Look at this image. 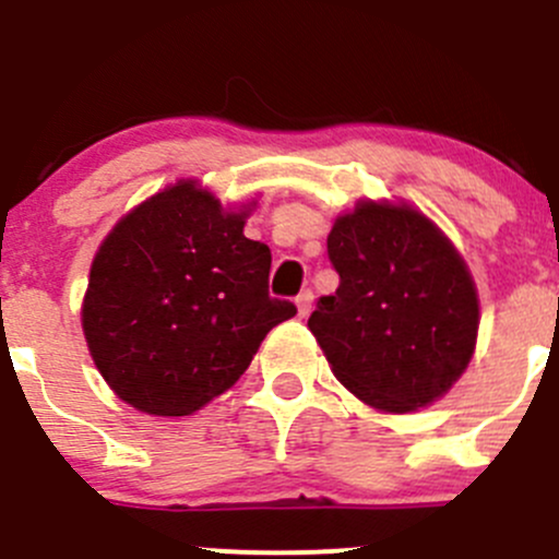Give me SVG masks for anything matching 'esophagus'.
Wrapping results in <instances>:
<instances>
[{
  "mask_svg": "<svg viewBox=\"0 0 559 559\" xmlns=\"http://www.w3.org/2000/svg\"><path fill=\"white\" fill-rule=\"evenodd\" d=\"M295 306H297V316H300V319H306V316L311 313V308H313V292L311 289L300 292V295H297V300H295Z\"/></svg>",
  "mask_w": 559,
  "mask_h": 559,
  "instance_id": "1",
  "label": "esophagus"
}]
</instances>
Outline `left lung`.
I'll list each match as a JSON object with an SVG mask.
<instances>
[{
    "label": "left lung",
    "mask_w": 559,
    "mask_h": 559,
    "mask_svg": "<svg viewBox=\"0 0 559 559\" xmlns=\"http://www.w3.org/2000/svg\"><path fill=\"white\" fill-rule=\"evenodd\" d=\"M341 275L308 319L332 373L384 414L436 403L465 373L478 295L452 240L408 202L359 200L326 235Z\"/></svg>",
    "instance_id": "left-lung-1"
}]
</instances>
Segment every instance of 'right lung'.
Returning <instances> with one entry per match:
<instances>
[{
  "mask_svg": "<svg viewBox=\"0 0 559 559\" xmlns=\"http://www.w3.org/2000/svg\"><path fill=\"white\" fill-rule=\"evenodd\" d=\"M251 205L227 211L197 180H178L118 218L94 253L83 335L132 408L194 414L297 313L267 295L270 248L243 235Z\"/></svg>",
  "mask_w": 559,
  "mask_h": 559,
  "instance_id": "1",
  "label": "right lung"
}]
</instances>
